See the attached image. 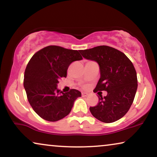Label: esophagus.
Segmentation results:
<instances>
[{
  "instance_id": "esophagus-1",
  "label": "esophagus",
  "mask_w": 157,
  "mask_h": 157,
  "mask_svg": "<svg viewBox=\"0 0 157 157\" xmlns=\"http://www.w3.org/2000/svg\"><path fill=\"white\" fill-rule=\"evenodd\" d=\"M81 95H82V96H88V94L87 93H84V92H82V93H81Z\"/></svg>"
}]
</instances>
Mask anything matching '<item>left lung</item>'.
<instances>
[{
	"label": "left lung",
	"instance_id": "1",
	"mask_svg": "<svg viewBox=\"0 0 157 157\" xmlns=\"http://www.w3.org/2000/svg\"><path fill=\"white\" fill-rule=\"evenodd\" d=\"M84 59L99 66L100 78L94 92L106 91L98 104L90 107L91 114L104 123H112L129 110L137 90L136 72L132 61L124 53L107 46L80 50Z\"/></svg>",
	"mask_w": 157,
	"mask_h": 157
}]
</instances>
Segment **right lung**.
<instances>
[{
  "label": "right lung",
  "instance_id": "obj_1",
  "mask_svg": "<svg viewBox=\"0 0 157 157\" xmlns=\"http://www.w3.org/2000/svg\"><path fill=\"white\" fill-rule=\"evenodd\" d=\"M78 51L49 46L36 52L28 63L23 86L30 104L42 119L48 121L62 119L81 96L76 89L63 93L57 87L59 79L67 76L70 64L83 59Z\"/></svg>",
  "mask_w": 157,
  "mask_h": 157
}]
</instances>
